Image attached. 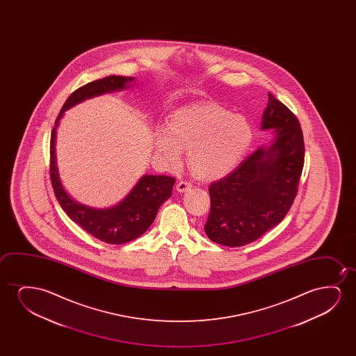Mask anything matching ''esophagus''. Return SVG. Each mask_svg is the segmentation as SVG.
I'll return each mask as SVG.
<instances>
[{
  "label": "esophagus",
  "mask_w": 356,
  "mask_h": 356,
  "mask_svg": "<svg viewBox=\"0 0 356 356\" xmlns=\"http://www.w3.org/2000/svg\"><path fill=\"white\" fill-rule=\"evenodd\" d=\"M191 187H192V185H191L190 182H187V181H180V182L177 184V186H176V190L181 192V193H184V192H186V191L191 188Z\"/></svg>",
  "instance_id": "34e87169"
}]
</instances>
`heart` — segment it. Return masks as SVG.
I'll return each instance as SVG.
<instances>
[{
  "label": "heart",
  "instance_id": "b5f03b06",
  "mask_svg": "<svg viewBox=\"0 0 356 356\" xmlns=\"http://www.w3.org/2000/svg\"><path fill=\"white\" fill-rule=\"evenodd\" d=\"M253 141L247 118L215 103H193L171 113L165 127L156 129L153 145L161 161L176 165L182 149L195 175L216 180L229 174Z\"/></svg>",
  "mask_w": 356,
  "mask_h": 356
}]
</instances>
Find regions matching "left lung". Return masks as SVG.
I'll use <instances>...</instances> for the list:
<instances>
[{"instance_id":"1","label":"left lung","mask_w":356,"mask_h":356,"mask_svg":"<svg viewBox=\"0 0 356 356\" xmlns=\"http://www.w3.org/2000/svg\"><path fill=\"white\" fill-rule=\"evenodd\" d=\"M261 130H273L270 145L259 147L231 174L210 185L204 231L215 243H252L284 219L297 195L304 165L302 129L270 92Z\"/></svg>"}]
</instances>
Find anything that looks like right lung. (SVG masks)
I'll return each mask as SVG.
<instances>
[{"instance_id": "right-lung-1", "label": "right lung", "mask_w": 356, "mask_h": 356, "mask_svg": "<svg viewBox=\"0 0 356 356\" xmlns=\"http://www.w3.org/2000/svg\"><path fill=\"white\" fill-rule=\"evenodd\" d=\"M135 78L112 75L86 83L74 91L64 103L51 135V181L54 195L69 218L93 237L109 244L127 243L145 234L156 219L161 205L169 200L175 179L165 175H143L129 195L111 208L96 209L78 203L64 190L59 177L56 140L64 112L88 98L127 90Z\"/></svg>"}]
</instances>
